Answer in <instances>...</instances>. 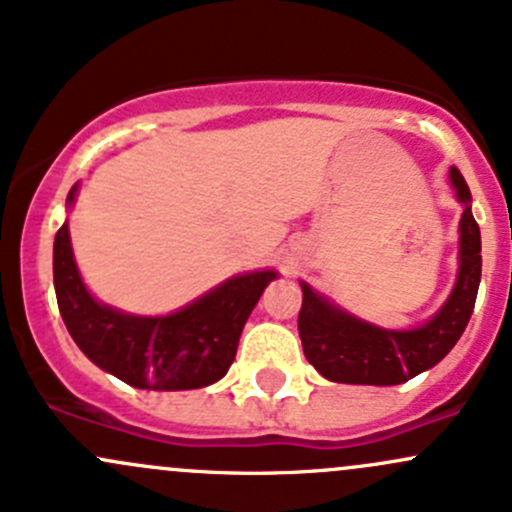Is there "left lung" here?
I'll return each instance as SVG.
<instances>
[{
    "mask_svg": "<svg viewBox=\"0 0 512 512\" xmlns=\"http://www.w3.org/2000/svg\"><path fill=\"white\" fill-rule=\"evenodd\" d=\"M451 185L463 203L458 277L451 297L416 329H384L361 322L302 282L299 339L309 364L339 384L394 386L431 369L461 339L480 285V227L471 213V190L461 170L451 168Z\"/></svg>",
    "mask_w": 512,
    "mask_h": 512,
    "instance_id": "obj_1",
    "label": "left lung"
}]
</instances>
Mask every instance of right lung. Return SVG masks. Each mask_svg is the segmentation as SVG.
I'll return each instance as SVG.
<instances>
[{"label": "right lung", "instance_id": "add662e5", "mask_svg": "<svg viewBox=\"0 0 512 512\" xmlns=\"http://www.w3.org/2000/svg\"><path fill=\"white\" fill-rule=\"evenodd\" d=\"M74 195L76 185L66 203H74ZM275 277V270L247 272L178 312L136 317L91 297L76 267L69 225L54 237L56 302L71 339L98 369L136 389H203L223 379L247 317Z\"/></svg>", "mask_w": 512, "mask_h": 512}]
</instances>
